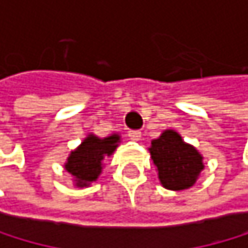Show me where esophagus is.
<instances>
[{
  "label": "esophagus",
  "mask_w": 248,
  "mask_h": 248,
  "mask_svg": "<svg viewBox=\"0 0 248 248\" xmlns=\"http://www.w3.org/2000/svg\"><path fill=\"white\" fill-rule=\"evenodd\" d=\"M127 135H128V138H130L132 140H139L140 136H142V133H140L139 130H130Z\"/></svg>",
  "instance_id": "obj_1"
}]
</instances>
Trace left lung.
Returning <instances> with one entry per match:
<instances>
[{
  "label": "left lung",
  "mask_w": 248,
  "mask_h": 248,
  "mask_svg": "<svg viewBox=\"0 0 248 248\" xmlns=\"http://www.w3.org/2000/svg\"><path fill=\"white\" fill-rule=\"evenodd\" d=\"M162 186L171 191L188 189L203 171V156L186 144L176 130H165L148 148Z\"/></svg>",
  "instance_id": "left-lung-1"
}]
</instances>
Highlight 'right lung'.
I'll use <instances>...</instances> for the list:
<instances>
[{
    "mask_svg": "<svg viewBox=\"0 0 248 248\" xmlns=\"http://www.w3.org/2000/svg\"><path fill=\"white\" fill-rule=\"evenodd\" d=\"M120 139V135L116 133L103 139L95 135H88L74 151H71L65 170L74 177L76 186H89L98 179L103 170V159L116 150Z\"/></svg>",
    "mask_w": 248,
    "mask_h": 248,
    "instance_id": "obj_1",
    "label": "right lung"
}]
</instances>
